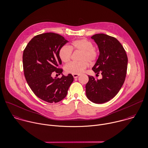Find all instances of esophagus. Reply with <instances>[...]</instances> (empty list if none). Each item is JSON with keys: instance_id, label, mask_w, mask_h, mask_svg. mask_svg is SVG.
I'll list each match as a JSON object with an SVG mask.
<instances>
[{"instance_id": "obj_1", "label": "esophagus", "mask_w": 148, "mask_h": 148, "mask_svg": "<svg viewBox=\"0 0 148 148\" xmlns=\"http://www.w3.org/2000/svg\"><path fill=\"white\" fill-rule=\"evenodd\" d=\"M79 75V74H73V76L74 78H77V77H78Z\"/></svg>"}]
</instances>
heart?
<instances>
[{
  "label": "heart",
  "instance_id": "b5f03b06",
  "mask_svg": "<svg viewBox=\"0 0 148 148\" xmlns=\"http://www.w3.org/2000/svg\"><path fill=\"white\" fill-rule=\"evenodd\" d=\"M72 49L81 51L80 62H72L66 64L64 69L66 73L72 74H79L84 71L88 67V63H93L97 59L98 52L93 47L92 41L81 38L73 41L71 45L63 46L59 50V56L61 60L64 63L68 62L71 58Z\"/></svg>",
  "mask_w": 148,
  "mask_h": 148
}]
</instances>
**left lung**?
<instances>
[{"mask_svg": "<svg viewBox=\"0 0 148 148\" xmlns=\"http://www.w3.org/2000/svg\"><path fill=\"white\" fill-rule=\"evenodd\" d=\"M98 46L99 56L93 71L102 78L88 75L86 85L88 99L96 104H103L113 99L121 89L126 75L128 58L121 42L115 37L100 33L91 37Z\"/></svg>", "mask_w": 148, "mask_h": 148, "instance_id": "1", "label": "left lung"}]
</instances>
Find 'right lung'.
Returning <instances> with one entry per match:
<instances>
[{"label":"right lung","instance_id":"1","mask_svg":"<svg viewBox=\"0 0 148 148\" xmlns=\"http://www.w3.org/2000/svg\"><path fill=\"white\" fill-rule=\"evenodd\" d=\"M67 42L60 34L45 33L34 36L23 51V68L27 84L38 98L48 103L65 98L74 80L71 74L64 75L63 70L57 67L62 64L59 50ZM55 71L62 74L60 79L51 77Z\"/></svg>","mask_w":148,"mask_h":148}]
</instances>
